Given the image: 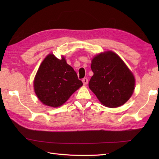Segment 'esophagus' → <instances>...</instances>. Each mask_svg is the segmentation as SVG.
<instances>
[{
    "instance_id": "34e87169",
    "label": "esophagus",
    "mask_w": 159,
    "mask_h": 159,
    "mask_svg": "<svg viewBox=\"0 0 159 159\" xmlns=\"http://www.w3.org/2000/svg\"><path fill=\"white\" fill-rule=\"evenodd\" d=\"M82 81H83V83L84 85H87V83H88V79H87V78H84V79H83Z\"/></svg>"
}]
</instances>
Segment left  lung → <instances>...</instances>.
Instances as JSON below:
<instances>
[{
	"mask_svg": "<svg viewBox=\"0 0 159 159\" xmlns=\"http://www.w3.org/2000/svg\"><path fill=\"white\" fill-rule=\"evenodd\" d=\"M93 75L89 89L103 105L110 108L121 106L133 94L135 79L120 57L112 51L94 57L91 64Z\"/></svg>",
	"mask_w": 159,
	"mask_h": 159,
	"instance_id": "1",
	"label": "left lung"
}]
</instances>
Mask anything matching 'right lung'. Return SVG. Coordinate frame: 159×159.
Listing matches in <instances>:
<instances>
[{"label":"right lung","mask_w":159,"mask_h":159,"mask_svg":"<svg viewBox=\"0 0 159 159\" xmlns=\"http://www.w3.org/2000/svg\"><path fill=\"white\" fill-rule=\"evenodd\" d=\"M82 85L64 57L59 59L53 54L43 59L34 79L37 96L43 104L52 107L61 106Z\"/></svg>","instance_id":"add662e5"}]
</instances>
